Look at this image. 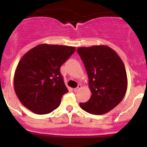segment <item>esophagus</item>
<instances>
[{
  "label": "esophagus",
  "mask_w": 147,
  "mask_h": 147,
  "mask_svg": "<svg viewBox=\"0 0 147 147\" xmlns=\"http://www.w3.org/2000/svg\"><path fill=\"white\" fill-rule=\"evenodd\" d=\"M82 84H79V85H78V86H77V87H76V88H75V89H74V91L75 92H78V91H79V89H82Z\"/></svg>",
  "instance_id": "34e87169"
}]
</instances>
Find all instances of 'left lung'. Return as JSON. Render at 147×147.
Here are the masks:
<instances>
[{
	"label": "left lung",
	"mask_w": 147,
	"mask_h": 147,
	"mask_svg": "<svg viewBox=\"0 0 147 147\" xmlns=\"http://www.w3.org/2000/svg\"><path fill=\"white\" fill-rule=\"evenodd\" d=\"M89 77L92 95L86 102L80 103L84 110L102 115L116 107L127 90L125 65L117 53L106 45L79 47Z\"/></svg>",
	"instance_id": "8db88e82"
}]
</instances>
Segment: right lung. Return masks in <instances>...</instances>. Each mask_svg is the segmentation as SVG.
Listing matches in <instances>:
<instances>
[{"label": "right lung", "mask_w": 147, "mask_h": 147, "mask_svg": "<svg viewBox=\"0 0 147 147\" xmlns=\"http://www.w3.org/2000/svg\"><path fill=\"white\" fill-rule=\"evenodd\" d=\"M75 47L41 44L24 55L16 67L13 85L25 107L36 114H47L60 105L68 92L60 71Z\"/></svg>", "instance_id": "add662e5"}]
</instances>
